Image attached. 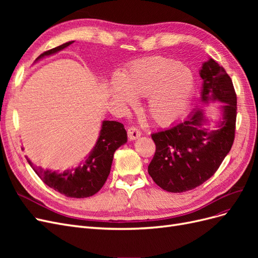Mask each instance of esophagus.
<instances>
[{
    "label": "esophagus",
    "instance_id": "obj_1",
    "mask_svg": "<svg viewBox=\"0 0 258 258\" xmlns=\"http://www.w3.org/2000/svg\"><path fill=\"white\" fill-rule=\"evenodd\" d=\"M127 134H128V138L130 141H134V140H137L140 136H141V131H140L136 127H130V128H128Z\"/></svg>",
    "mask_w": 258,
    "mask_h": 258
}]
</instances>
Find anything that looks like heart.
Instances as JSON below:
<instances>
[{
  "mask_svg": "<svg viewBox=\"0 0 258 258\" xmlns=\"http://www.w3.org/2000/svg\"><path fill=\"white\" fill-rule=\"evenodd\" d=\"M196 80L181 62L163 57H148L130 63L121 77H114L112 93L115 100L134 105L135 97H147V113L161 124L172 123L188 108Z\"/></svg>",
  "mask_w": 258,
  "mask_h": 258,
  "instance_id": "heart-1",
  "label": "heart"
}]
</instances>
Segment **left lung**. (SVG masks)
<instances>
[{
	"label": "left lung",
	"instance_id": "1",
	"mask_svg": "<svg viewBox=\"0 0 258 258\" xmlns=\"http://www.w3.org/2000/svg\"><path fill=\"white\" fill-rule=\"evenodd\" d=\"M200 76L201 101L223 102V118L216 129H210L205 110L197 107L184 121L152 135L156 152L148 174L170 192H184L205 183L220 168L235 140L237 95L230 76L213 59L202 64Z\"/></svg>",
	"mask_w": 258,
	"mask_h": 258
}]
</instances>
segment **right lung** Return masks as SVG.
Instances as JSON below:
<instances>
[{
    "label": "right lung",
    "mask_w": 258,
    "mask_h": 258,
    "mask_svg": "<svg viewBox=\"0 0 258 258\" xmlns=\"http://www.w3.org/2000/svg\"><path fill=\"white\" fill-rule=\"evenodd\" d=\"M72 43L68 42L43 52L36 58V61L62 50ZM126 142L127 131L124 130L123 124L114 120H104L97 144L89 154L88 158L83 161L82 166L80 165L75 169L67 170L63 173H57L54 171L51 172L49 170H43L41 167H36L28 157L26 158L35 173L50 188L67 197L86 198L93 196L102 188L110 174L115 151Z\"/></svg>",
    "instance_id": "add662e5"
}]
</instances>
